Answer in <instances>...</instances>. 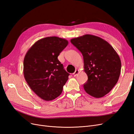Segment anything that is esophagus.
I'll return each mask as SVG.
<instances>
[{"mask_svg":"<svg viewBox=\"0 0 134 134\" xmlns=\"http://www.w3.org/2000/svg\"><path fill=\"white\" fill-rule=\"evenodd\" d=\"M79 71L78 70H75V71L74 73H73V75L74 76H76L77 75L79 74Z\"/></svg>","mask_w":134,"mask_h":134,"instance_id":"1","label":"esophagus"}]
</instances>
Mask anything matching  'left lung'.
<instances>
[{"label": "left lung", "instance_id": "left-lung-1", "mask_svg": "<svg viewBox=\"0 0 134 134\" xmlns=\"http://www.w3.org/2000/svg\"><path fill=\"white\" fill-rule=\"evenodd\" d=\"M70 42L83 56L88 76L83 85L86 92L95 98L103 97L118 81L121 71L118 54L109 43L94 35H85Z\"/></svg>", "mask_w": 134, "mask_h": 134}]
</instances>
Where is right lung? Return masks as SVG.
Instances as JSON below:
<instances>
[{
  "label": "right lung",
  "mask_w": 134,
  "mask_h": 134,
  "mask_svg": "<svg viewBox=\"0 0 134 134\" xmlns=\"http://www.w3.org/2000/svg\"><path fill=\"white\" fill-rule=\"evenodd\" d=\"M68 44L66 40L48 37L37 41L29 49L24 60V75L31 89L44 100L59 96L69 74L58 57Z\"/></svg>",
  "instance_id": "1"
}]
</instances>
